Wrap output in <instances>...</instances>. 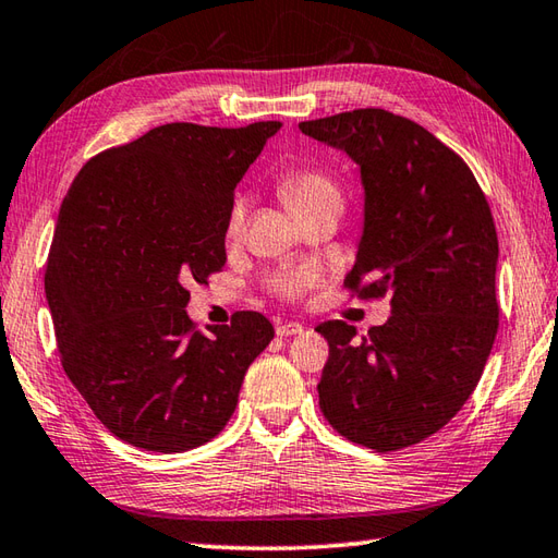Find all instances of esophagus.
Wrapping results in <instances>:
<instances>
[{
	"mask_svg": "<svg viewBox=\"0 0 558 558\" xmlns=\"http://www.w3.org/2000/svg\"><path fill=\"white\" fill-rule=\"evenodd\" d=\"M301 332H303L301 323H279L277 325L279 338H293V335H301Z\"/></svg>",
	"mask_w": 558,
	"mask_h": 558,
	"instance_id": "1",
	"label": "esophagus"
}]
</instances>
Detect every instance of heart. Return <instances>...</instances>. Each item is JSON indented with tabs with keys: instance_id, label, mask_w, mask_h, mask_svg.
Masks as SVG:
<instances>
[{
	"instance_id": "b5f03b06",
	"label": "heart",
	"mask_w": 558,
	"mask_h": 558,
	"mask_svg": "<svg viewBox=\"0 0 558 558\" xmlns=\"http://www.w3.org/2000/svg\"><path fill=\"white\" fill-rule=\"evenodd\" d=\"M279 194L283 202L289 204L293 214L306 216L315 208L323 206H342V189L332 180L330 174L323 170H313V167H301L293 170L287 177H281ZM245 214L247 202L245 196H235L230 204V211L226 218V235L228 240H238L243 235L245 228ZM315 283H318V275L311 267L299 269H277L271 271L267 279L269 291L283 301H299L303 293H308Z\"/></svg>"
}]
</instances>
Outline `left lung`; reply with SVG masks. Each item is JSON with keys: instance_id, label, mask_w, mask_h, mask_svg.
<instances>
[{"instance_id": "1", "label": "left lung", "mask_w": 558, "mask_h": 558, "mask_svg": "<svg viewBox=\"0 0 558 558\" xmlns=\"http://www.w3.org/2000/svg\"><path fill=\"white\" fill-rule=\"evenodd\" d=\"M299 129L360 165L364 233L344 287L391 296V318L360 340L344 320L315 328L330 344L320 410L362 447L417 445L469 401L498 332L486 194L454 150L405 116L354 109Z\"/></svg>"}]
</instances>
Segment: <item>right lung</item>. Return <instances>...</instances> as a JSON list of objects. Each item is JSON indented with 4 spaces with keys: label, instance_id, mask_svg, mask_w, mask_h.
Listing matches in <instances>:
<instances>
[{
    "label": "right lung",
    "instance_id": "obj_1",
    "mask_svg": "<svg viewBox=\"0 0 558 558\" xmlns=\"http://www.w3.org/2000/svg\"><path fill=\"white\" fill-rule=\"evenodd\" d=\"M279 129L157 125L94 155L62 198L46 265L60 362L123 442L172 454L214 439L275 338L257 311L204 335L184 308L189 283L226 265L235 184Z\"/></svg>",
    "mask_w": 558,
    "mask_h": 558
}]
</instances>
